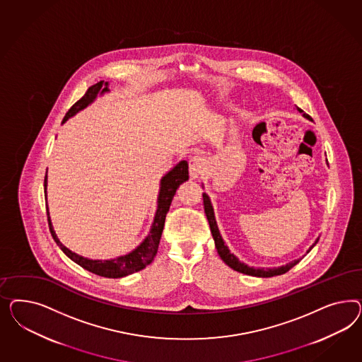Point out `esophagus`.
<instances>
[{
	"instance_id": "34e87169",
	"label": "esophagus",
	"mask_w": 362,
	"mask_h": 362,
	"mask_svg": "<svg viewBox=\"0 0 362 362\" xmlns=\"http://www.w3.org/2000/svg\"><path fill=\"white\" fill-rule=\"evenodd\" d=\"M204 165H206V162H204V159L202 158V156H192L191 159H189V162H188V167H189V176L192 177V179H195L197 176L200 175L202 173H203V170H204Z\"/></svg>"
}]
</instances>
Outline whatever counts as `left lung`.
Listing matches in <instances>:
<instances>
[{"label": "left lung", "instance_id": "obj_1", "mask_svg": "<svg viewBox=\"0 0 362 362\" xmlns=\"http://www.w3.org/2000/svg\"><path fill=\"white\" fill-rule=\"evenodd\" d=\"M297 110L301 112L303 110L298 109ZM304 117L308 118V119H310V117L308 115V114H304ZM203 203H204V212H206V216H207V219H209V227H211V232H212V236H214V240H215V245H216V250H218V252H219L220 257H221V260L224 262V263L227 264L228 267H230L233 271H238V272H240V274H250V276H257V277H272V276H276V274H283L285 272H288L291 268H293L295 265H296L300 260H295V262H292V263L286 264V265H283V267H279V268H269V269H264V268H251V267H248V265H245V264L240 263L232 253L228 251V248L224 245V241L221 239V236H220L219 230H218V226H216V220H215V216H214V209H212V206H211V202H209V197L206 195V194H203ZM317 243V241H316ZM315 243V244H316ZM313 244V245H315ZM313 245H312V248H313Z\"/></svg>", "mask_w": 362, "mask_h": 362}]
</instances>
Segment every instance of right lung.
Segmentation results:
<instances>
[{"mask_svg":"<svg viewBox=\"0 0 362 362\" xmlns=\"http://www.w3.org/2000/svg\"><path fill=\"white\" fill-rule=\"evenodd\" d=\"M107 90H109L107 82L105 83V81H100L98 83L90 86L88 91H86V94L78 102H76L70 107V110L66 112L64 122L67 121L70 117H73L79 110L85 109L88 105H90L97 97L99 91L105 93ZM186 180H188V163L186 160H182L162 179V187H160L159 199H158L159 204H158L156 215H155L153 227H151L148 236L144 239V241L136 250H134L129 255L117 257L114 260H90V259H85L77 253L71 252L70 250H67L65 245H62V243L58 240V238L55 236L54 230L52 227L50 218H49V211L46 207L49 230H50V233H52L55 243L62 250V252L65 253L66 256L69 259H71L74 263H77L82 268H85L88 272L98 274L102 277H109V279H118V277H124L127 274H135L138 271H142L143 268H146L147 264L153 262L156 251H158V247H159V241H160V236H162L163 227H165V215L170 209L173 197L175 195L177 187L180 186L182 183H185ZM44 186L45 192H46V175H45Z\"/></svg>","mask_w":362,"mask_h":362,"instance_id":"obj_1","label":"right lung"}]
</instances>
